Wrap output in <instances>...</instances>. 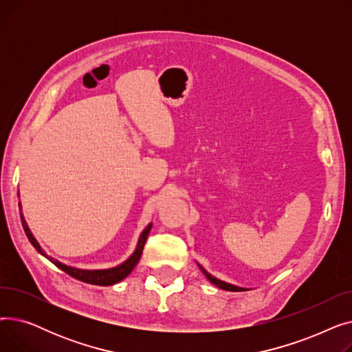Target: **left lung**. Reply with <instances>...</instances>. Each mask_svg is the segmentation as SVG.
<instances>
[{"mask_svg": "<svg viewBox=\"0 0 352 352\" xmlns=\"http://www.w3.org/2000/svg\"><path fill=\"white\" fill-rule=\"evenodd\" d=\"M199 268H201V271L204 272V275L207 276V278L210 280V283H212L214 285H217L218 288H221V289H226V291H245L244 288H239V287H235V285H232V284H227V283H224V281H221V280H217L215 276H212L211 274H208L204 268H202L201 265H199Z\"/></svg>", "mask_w": 352, "mask_h": 352, "instance_id": "1", "label": "left lung"}]
</instances>
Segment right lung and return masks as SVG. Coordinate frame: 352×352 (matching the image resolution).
Returning <instances> with one entry per match:
<instances>
[{"mask_svg":"<svg viewBox=\"0 0 352 352\" xmlns=\"http://www.w3.org/2000/svg\"><path fill=\"white\" fill-rule=\"evenodd\" d=\"M21 223H23V228L25 231V235L27 238L30 239V243L32 244V247L38 251L41 255H44L45 258H48V260L55 265L58 267L60 270H63L64 272H67L68 275H71L72 278H76L78 281H82V283H87V284H94V285H102V287H107V285H113V284H117L120 283L121 280H124L126 275L131 274V271L134 270V267L138 264L140 258H141V254H142V250H144V245H145V241H146V236L148 234H150L151 231V227L153 224L148 226L142 234L140 235V239H138V244H137V248L134 251V254L128 258V260L125 263H122L121 265L118 267H114V268H109V270H80V268H74V267H68L65 264H61L60 261L54 260V258L48 256L40 247V244L36 243V239L34 238V235L31 234L25 219H24V215L21 214Z\"/></svg>","mask_w":352,"mask_h":352,"instance_id":"obj_1","label":"right lung"}]
</instances>
